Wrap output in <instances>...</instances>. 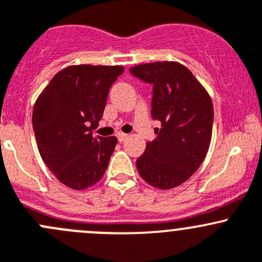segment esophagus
I'll use <instances>...</instances> for the list:
<instances>
[{
  "label": "esophagus",
  "instance_id": "1",
  "mask_svg": "<svg viewBox=\"0 0 262 262\" xmlns=\"http://www.w3.org/2000/svg\"><path fill=\"white\" fill-rule=\"evenodd\" d=\"M117 137H118V141L122 142V141H125L126 139H127L128 135H127V134H123V132H118V134H117Z\"/></svg>",
  "mask_w": 262,
  "mask_h": 262
}]
</instances>
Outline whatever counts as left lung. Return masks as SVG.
<instances>
[{
  "mask_svg": "<svg viewBox=\"0 0 262 262\" xmlns=\"http://www.w3.org/2000/svg\"><path fill=\"white\" fill-rule=\"evenodd\" d=\"M134 76L152 84L151 116L162 122L157 139L136 160L142 180L170 190L188 180L205 159L213 134L211 98L192 72L176 61L131 67Z\"/></svg>",
  "mask_w": 262,
  "mask_h": 262,
  "instance_id": "obj_1",
  "label": "left lung"
}]
</instances>
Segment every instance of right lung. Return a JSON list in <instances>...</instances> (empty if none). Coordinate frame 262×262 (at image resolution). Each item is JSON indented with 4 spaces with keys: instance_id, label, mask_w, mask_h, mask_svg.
<instances>
[{
    "instance_id": "1",
    "label": "right lung",
    "mask_w": 262,
    "mask_h": 262,
    "mask_svg": "<svg viewBox=\"0 0 262 262\" xmlns=\"http://www.w3.org/2000/svg\"><path fill=\"white\" fill-rule=\"evenodd\" d=\"M123 66L72 64L53 76L37 98L33 128L43 162L57 180L85 190L102 180L117 137L93 136L108 92Z\"/></svg>"
}]
</instances>
